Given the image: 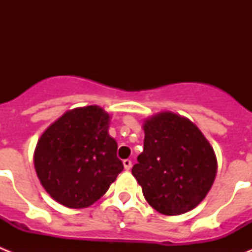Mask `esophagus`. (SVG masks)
Instances as JSON below:
<instances>
[{"instance_id": "1", "label": "esophagus", "mask_w": 252, "mask_h": 252, "mask_svg": "<svg viewBox=\"0 0 252 252\" xmlns=\"http://www.w3.org/2000/svg\"><path fill=\"white\" fill-rule=\"evenodd\" d=\"M124 166H125V169H126V170H130L131 169V166H132V162H131V160H128V159H126V160H124Z\"/></svg>"}]
</instances>
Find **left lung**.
<instances>
[{
	"instance_id": "obj_1",
	"label": "left lung",
	"mask_w": 252,
	"mask_h": 252,
	"mask_svg": "<svg viewBox=\"0 0 252 252\" xmlns=\"http://www.w3.org/2000/svg\"><path fill=\"white\" fill-rule=\"evenodd\" d=\"M144 150L132 175L148 203L165 216L192 211L212 188L217 174L215 150L190 120L162 111L142 124Z\"/></svg>"
}]
</instances>
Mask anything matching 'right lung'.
<instances>
[{
    "instance_id": "1",
    "label": "right lung",
    "mask_w": 252,
    "mask_h": 252,
    "mask_svg": "<svg viewBox=\"0 0 252 252\" xmlns=\"http://www.w3.org/2000/svg\"><path fill=\"white\" fill-rule=\"evenodd\" d=\"M110 124L111 116L93 104L66 111L41 133L34 151L35 170L58 203L92 206L124 170Z\"/></svg>"
}]
</instances>
